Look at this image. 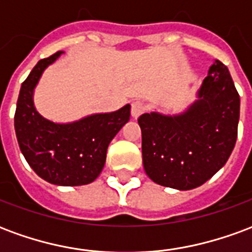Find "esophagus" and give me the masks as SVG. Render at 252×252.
<instances>
[{
	"instance_id": "obj_1",
	"label": "esophagus",
	"mask_w": 252,
	"mask_h": 252,
	"mask_svg": "<svg viewBox=\"0 0 252 252\" xmlns=\"http://www.w3.org/2000/svg\"><path fill=\"white\" fill-rule=\"evenodd\" d=\"M146 112V104L140 101V99H136V101H133L132 102V106H131V115L133 119H137L139 116L142 115Z\"/></svg>"
}]
</instances>
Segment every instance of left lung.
<instances>
[{
	"mask_svg": "<svg viewBox=\"0 0 252 252\" xmlns=\"http://www.w3.org/2000/svg\"><path fill=\"white\" fill-rule=\"evenodd\" d=\"M198 99L175 116L144 113L143 166L158 185L190 190L205 184L225 164L238 137L240 97L225 64L215 61Z\"/></svg>",
	"mask_w": 252,
	"mask_h": 252,
	"instance_id": "left-lung-1",
	"label": "left lung"
}]
</instances>
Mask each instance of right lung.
I'll return each mask as SVG.
<instances>
[{"label": "right lung", "mask_w": 252, "mask_h": 252, "mask_svg": "<svg viewBox=\"0 0 252 252\" xmlns=\"http://www.w3.org/2000/svg\"><path fill=\"white\" fill-rule=\"evenodd\" d=\"M63 51L37 62L20 89L14 129L20 150L36 174L50 184L81 186L102 171L106 150L131 116V105L112 113L57 124L40 116L33 105V89L41 74Z\"/></svg>", "instance_id": "obj_1"}]
</instances>
